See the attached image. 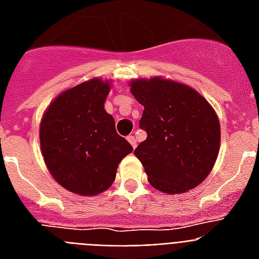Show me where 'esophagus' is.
<instances>
[{
    "label": "esophagus",
    "mask_w": 259,
    "mask_h": 259,
    "mask_svg": "<svg viewBox=\"0 0 259 259\" xmlns=\"http://www.w3.org/2000/svg\"><path fill=\"white\" fill-rule=\"evenodd\" d=\"M127 141L130 142V145L133 146V148H136V146H137V140H136V137H134V136H129V137H127Z\"/></svg>",
    "instance_id": "esophagus-1"
}]
</instances>
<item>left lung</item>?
Here are the masks:
<instances>
[{
    "instance_id": "obj_1",
    "label": "left lung",
    "mask_w": 259,
    "mask_h": 259,
    "mask_svg": "<svg viewBox=\"0 0 259 259\" xmlns=\"http://www.w3.org/2000/svg\"><path fill=\"white\" fill-rule=\"evenodd\" d=\"M130 93L144 106L140 126L148 134L134 150L152 187L184 193L205 180L221 148V123L201 94L176 80L134 79Z\"/></svg>"
}]
</instances>
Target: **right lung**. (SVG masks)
I'll return each mask as SVG.
<instances>
[{
	"label": "right lung",
	"instance_id": "1",
	"mask_svg": "<svg viewBox=\"0 0 259 259\" xmlns=\"http://www.w3.org/2000/svg\"><path fill=\"white\" fill-rule=\"evenodd\" d=\"M110 89V80L89 79L59 94L42 114L44 162L55 180L76 195L95 196L109 189L118 164L133 152L106 113Z\"/></svg>",
	"mask_w": 259,
	"mask_h": 259
}]
</instances>
